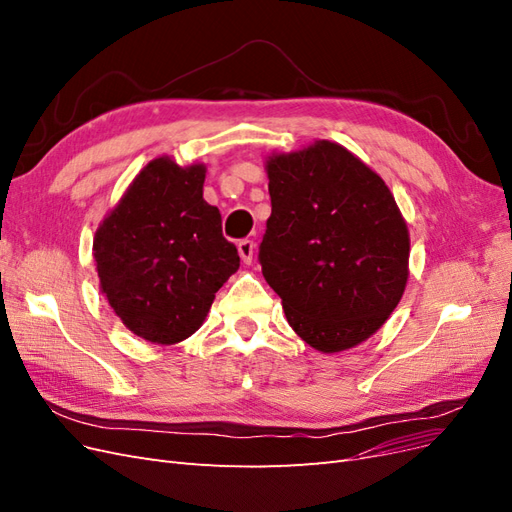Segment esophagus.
Masks as SVG:
<instances>
[{"label": "esophagus", "mask_w": 512, "mask_h": 512, "mask_svg": "<svg viewBox=\"0 0 512 512\" xmlns=\"http://www.w3.org/2000/svg\"><path fill=\"white\" fill-rule=\"evenodd\" d=\"M239 256L241 260L245 262V265H250V262L254 260V252H256V243L252 239H241L239 241Z\"/></svg>", "instance_id": "1"}]
</instances>
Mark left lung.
I'll use <instances>...</instances> for the list:
<instances>
[{
    "label": "left lung",
    "instance_id": "1",
    "mask_svg": "<svg viewBox=\"0 0 512 512\" xmlns=\"http://www.w3.org/2000/svg\"><path fill=\"white\" fill-rule=\"evenodd\" d=\"M271 218L258 260L288 324L320 352L359 346L408 282L410 235L380 175L331 141L267 160Z\"/></svg>",
    "mask_w": 512,
    "mask_h": 512
}]
</instances>
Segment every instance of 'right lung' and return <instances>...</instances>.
<instances>
[{"mask_svg":"<svg viewBox=\"0 0 512 512\" xmlns=\"http://www.w3.org/2000/svg\"><path fill=\"white\" fill-rule=\"evenodd\" d=\"M205 173V164L151 160L96 230L100 290L151 344L173 346L196 333L215 292L239 269L218 207L203 198Z\"/></svg>","mask_w":512,"mask_h":512,"instance_id":"1","label":"right lung"}]
</instances>
